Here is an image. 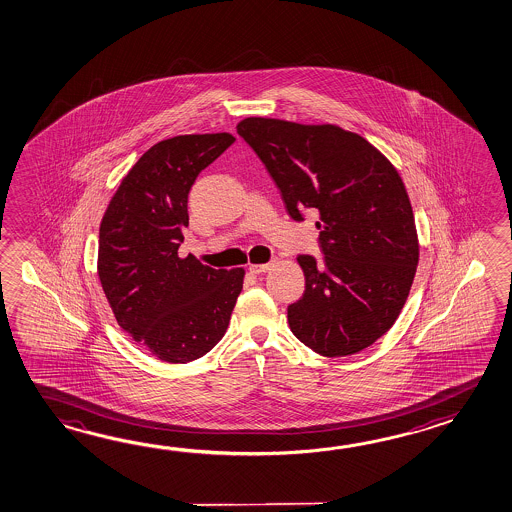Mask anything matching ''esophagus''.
I'll list each match as a JSON object with an SVG mask.
<instances>
[{
	"mask_svg": "<svg viewBox=\"0 0 512 512\" xmlns=\"http://www.w3.org/2000/svg\"><path fill=\"white\" fill-rule=\"evenodd\" d=\"M270 268H272V262H268V264H250L251 273H266Z\"/></svg>",
	"mask_w": 512,
	"mask_h": 512,
	"instance_id": "1",
	"label": "esophagus"
}]
</instances>
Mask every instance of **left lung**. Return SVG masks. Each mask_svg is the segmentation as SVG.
I'll list each match as a JSON object with an SVG mask.
<instances>
[{"label": "left lung", "instance_id": "left-lung-1", "mask_svg": "<svg viewBox=\"0 0 512 512\" xmlns=\"http://www.w3.org/2000/svg\"><path fill=\"white\" fill-rule=\"evenodd\" d=\"M239 133L261 158L290 217L317 213L324 261L299 255L303 297L288 306L293 335L324 357L374 345L396 323L416 277L419 242L407 189L363 136L334 124L250 116Z\"/></svg>", "mask_w": 512, "mask_h": 512}]
</instances>
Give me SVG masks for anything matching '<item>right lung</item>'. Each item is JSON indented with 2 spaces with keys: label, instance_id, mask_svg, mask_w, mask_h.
Returning a JSON list of instances; mask_svg holds the SVG:
<instances>
[{
  "label": "right lung",
  "instance_id": "add662e5",
  "mask_svg": "<svg viewBox=\"0 0 512 512\" xmlns=\"http://www.w3.org/2000/svg\"><path fill=\"white\" fill-rule=\"evenodd\" d=\"M235 142L230 133L178 135L149 147L109 200L98 279L116 323L166 363H189L219 343L242 292L244 268L180 257L188 195L200 171Z\"/></svg>",
  "mask_w": 512,
  "mask_h": 512
}]
</instances>
